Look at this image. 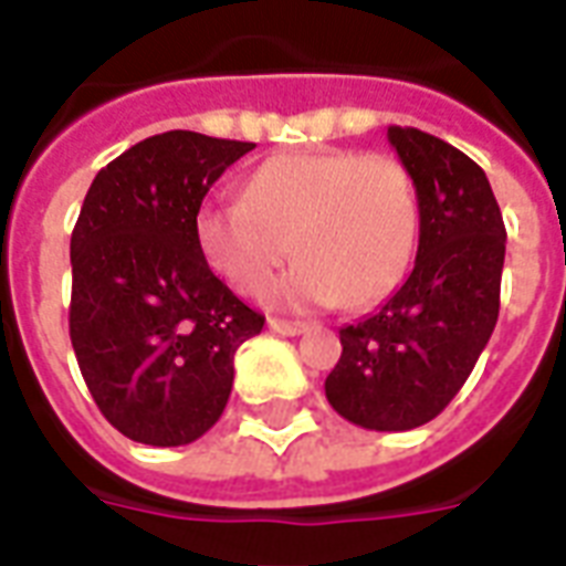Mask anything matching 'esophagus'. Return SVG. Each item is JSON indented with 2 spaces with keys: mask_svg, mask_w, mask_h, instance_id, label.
Segmentation results:
<instances>
[{
  "mask_svg": "<svg viewBox=\"0 0 566 566\" xmlns=\"http://www.w3.org/2000/svg\"><path fill=\"white\" fill-rule=\"evenodd\" d=\"M268 328L274 331V334H283V337H298V334L307 331V325L304 322H289V318L271 316L268 318Z\"/></svg>",
  "mask_w": 566,
  "mask_h": 566,
  "instance_id": "esophagus-1",
  "label": "esophagus"
}]
</instances>
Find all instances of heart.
I'll return each instance as SVG.
<instances>
[{"mask_svg": "<svg viewBox=\"0 0 566 566\" xmlns=\"http://www.w3.org/2000/svg\"><path fill=\"white\" fill-rule=\"evenodd\" d=\"M193 232L208 265L244 295L265 292L292 250L301 259L274 286V301L367 307L406 277L420 202L397 157L295 151L259 164L244 199L206 202Z\"/></svg>", "mask_w": 566, "mask_h": 566, "instance_id": "b5f03b06", "label": "heart"}]
</instances>
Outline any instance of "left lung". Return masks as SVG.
Listing matches in <instances>:
<instances>
[{"mask_svg":"<svg viewBox=\"0 0 566 566\" xmlns=\"http://www.w3.org/2000/svg\"><path fill=\"white\" fill-rule=\"evenodd\" d=\"M388 139L418 190V259L373 316L339 328L325 397L358 427L402 432L444 411L490 343L507 232L469 155L418 127H388Z\"/></svg>","mask_w":566,"mask_h":566,"instance_id":"left-lung-1","label":"left lung"}]
</instances>
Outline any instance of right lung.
Returning a JSON list of instances; mask_svg holds the SVG:
<instances>
[{
  "label": "right lung",
  "instance_id": "obj_1",
  "mask_svg": "<svg viewBox=\"0 0 566 566\" xmlns=\"http://www.w3.org/2000/svg\"><path fill=\"white\" fill-rule=\"evenodd\" d=\"M253 143L167 130L88 187L71 232V346L97 409L139 444L178 448L218 423L235 352L265 316L208 268L193 220Z\"/></svg>",
  "mask_w": 566,
  "mask_h": 566
}]
</instances>
